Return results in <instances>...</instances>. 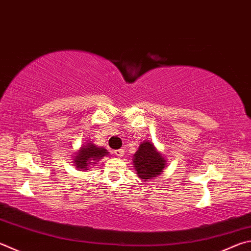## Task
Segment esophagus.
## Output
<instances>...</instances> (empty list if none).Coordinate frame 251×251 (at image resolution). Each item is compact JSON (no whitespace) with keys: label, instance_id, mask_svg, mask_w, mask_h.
I'll return each mask as SVG.
<instances>
[{"label":"esophagus","instance_id":"1","mask_svg":"<svg viewBox=\"0 0 251 251\" xmlns=\"http://www.w3.org/2000/svg\"><path fill=\"white\" fill-rule=\"evenodd\" d=\"M114 153H115L118 158H122L123 156H124L125 152H124V150H123V149H117V150H115V151H114Z\"/></svg>","mask_w":251,"mask_h":251}]
</instances>
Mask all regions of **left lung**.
Returning <instances> with one entry per match:
<instances>
[{"label": "left lung", "instance_id": "8db88e82", "mask_svg": "<svg viewBox=\"0 0 251 251\" xmlns=\"http://www.w3.org/2000/svg\"><path fill=\"white\" fill-rule=\"evenodd\" d=\"M134 168L141 180H152L158 176L167 166L166 159L157 151L152 143L145 140L133 157Z\"/></svg>", "mask_w": 251, "mask_h": 251}]
</instances>
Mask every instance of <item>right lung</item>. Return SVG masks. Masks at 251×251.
I'll return each instance as SVG.
<instances>
[{
    "instance_id": "obj_1",
    "label": "right lung",
    "mask_w": 251,
    "mask_h": 251,
    "mask_svg": "<svg viewBox=\"0 0 251 251\" xmlns=\"http://www.w3.org/2000/svg\"><path fill=\"white\" fill-rule=\"evenodd\" d=\"M108 156V151L103 147H98L92 143H86V145H83L78 150V152L75 153L74 163L75 168H78V170H89V166L97 165V162L102 159L103 157Z\"/></svg>"
}]
</instances>
